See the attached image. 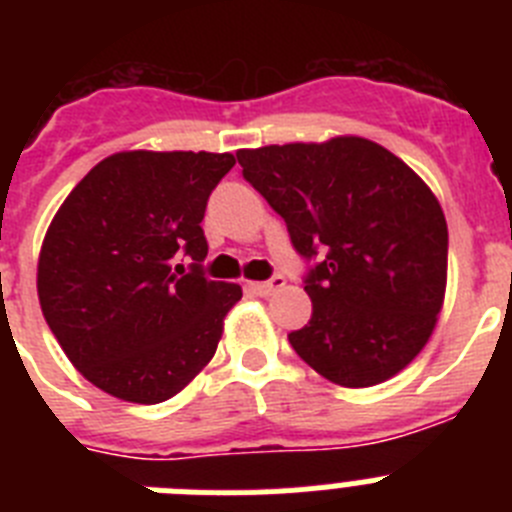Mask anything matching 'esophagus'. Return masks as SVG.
I'll return each instance as SVG.
<instances>
[{
  "mask_svg": "<svg viewBox=\"0 0 512 512\" xmlns=\"http://www.w3.org/2000/svg\"><path fill=\"white\" fill-rule=\"evenodd\" d=\"M284 287V279L282 277H274L269 279V282H251L248 284V289H251L253 295H259V297H271L277 289Z\"/></svg>",
  "mask_w": 512,
  "mask_h": 512,
  "instance_id": "34e87169",
  "label": "esophagus"
}]
</instances>
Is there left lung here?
<instances>
[{
	"mask_svg": "<svg viewBox=\"0 0 512 512\" xmlns=\"http://www.w3.org/2000/svg\"><path fill=\"white\" fill-rule=\"evenodd\" d=\"M246 182L287 223L312 318L289 343L320 377L374 387L431 338L446 295L449 230L431 187L374 140L243 148Z\"/></svg>",
	"mask_w": 512,
	"mask_h": 512,
	"instance_id": "8db88e82",
	"label": "left lung"
}]
</instances>
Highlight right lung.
<instances>
[{"mask_svg":"<svg viewBox=\"0 0 512 512\" xmlns=\"http://www.w3.org/2000/svg\"><path fill=\"white\" fill-rule=\"evenodd\" d=\"M233 153L120 151L58 207L38 297L63 354L107 395L156 405L210 364L238 284L200 274L207 197ZM195 261L189 275L176 258Z\"/></svg>","mask_w":512,"mask_h":512,"instance_id":"right-lung-1","label":"right lung"}]
</instances>
